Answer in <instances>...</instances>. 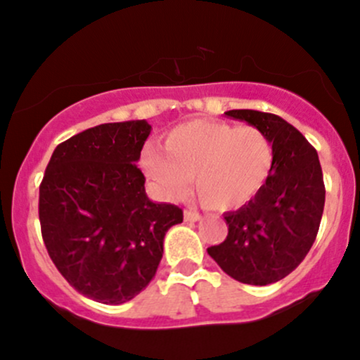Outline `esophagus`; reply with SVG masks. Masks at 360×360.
<instances>
[{
	"label": "esophagus",
	"instance_id": "1",
	"mask_svg": "<svg viewBox=\"0 0 360 360\" xmlns=\"http://www.w3.org/2000/svg\"><path fill=\"white\" fill-rule=\"evenodd\" d=\"M202 219V215L198 214L196 210H184V221L186 222H196Z\"/></svg>",
	"mask_w": 360,
	"mask_h": 360
}]
</instances>
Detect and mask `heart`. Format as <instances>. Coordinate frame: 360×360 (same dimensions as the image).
I'll use <instances>...</instances> for the list:
<instances>
[{
    "instance_id": "heart-1",
    "label": "heart",
    "mask_w": 360,
    "mask_h": 360,
    "mask_svg": "<svg viewBox=\"0 0 360 360\" xmlns=\"http://www.w3.org/2000/svg\"><path fill=\"white\" fill-rule=\"evenodd\" d=\"M141 169L164 198L186 195L190 177L205 205L231 210L262 191L274 169L266 132L219 120H191L165 139V150L146 145Z\"/></svg>"
}]
</instances>
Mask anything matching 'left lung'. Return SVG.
I'll list each match as a JSON object with an SVG mask.
<instances>
[{
	"label": "left lung",
	"instance_id": "1",
	"mask_svg": "<svg viewBox=\"0 0 360 360\" xmlns=\"http://www.w3.org/2000/svg\"><path fill=\"white\" fill-rule=\"evenodd\" d=\"M226 115L269 136L274 169L259 195L224 214L228 238L207 252L236 281L266 286L297 269L316 240L326 196L323 169L317 151L281 117L257 110Z\"/></svg>",
	"mask_w": 360,
	"mask_h": 360
}]
</instances>
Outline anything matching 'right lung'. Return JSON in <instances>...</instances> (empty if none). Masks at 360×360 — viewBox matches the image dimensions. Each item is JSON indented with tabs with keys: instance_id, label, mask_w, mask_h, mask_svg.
<instances>
[{
	"instance_id": "obj_1",
	"label": "right lung",
	"mask_w": 360,
	"mask_h": 360,
	"mask_svg": "<svg viewBox=\"0 0 360 360\" xmlns=\"http://www.w3.org/2000/svg\"><path fill=\"white\" fill-rule=\"evenodd\" d=\"M146 120L100 124L53 151L39 186L44 245L79 293L108 305L148 286L164 253L165 233L183 210L151 202L136 167L150 136Z\"/></svg>"
}]
</instances>
